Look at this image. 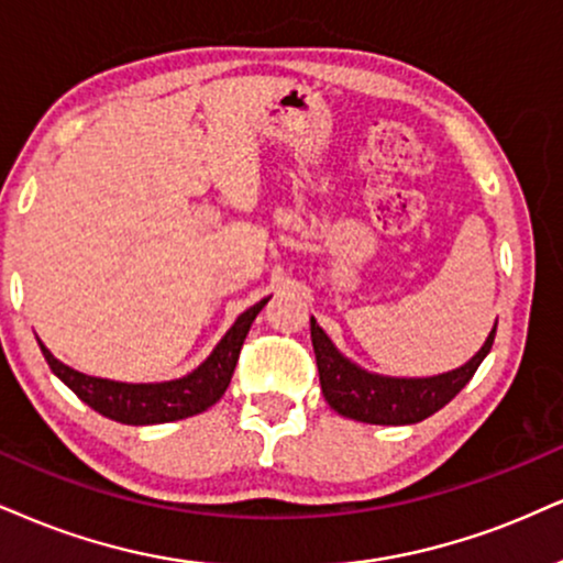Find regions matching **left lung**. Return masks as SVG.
<instances>
[{
    "label": "left lung",
    "mask_w": 563,
    "mask_h": 563,
    "mask_svg": "<svg viewBox=\"0 0 563 563\" xmlns=\"http://www.w3.org/2000/svg\"><path fill=\"white\" fill-rule=\"evenodd\" d=\"M496 325L498 321L481 350L454 371L426 378H397L371 373L352 363L336 350V344L318 325L316 318H310V339H313L323 397L331 409L350 420L371 422V426H412V422L426 420L441 407H446L470 384V378L475 376V371L494 346Z\"/></svg>",
    "instance_id": "obj_1"
}]
</instances>
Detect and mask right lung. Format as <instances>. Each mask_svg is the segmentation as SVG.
Instances as JSON below:
<instances>
[{"label": "right lung", "instance_id": "obj_1", "mask_svg": "<svg viewBox=\"0 0 563 563\" xmlns=\"http://www.w3.org/2000/svg\"><path fill=\"white\" fill-rule=\"evenodd\" d=\"M266 302L268 297L240 313L232 329L221 336V342L213 346L211 355L196 371L175 380H158V384H124V380L86 376V373L75 371V367L54 357L44 342H38V346L54 376L67 388H73L90 409H96L103 418L124 422V426H158V422L183 420L206 412L208 407L224 397L234 365H238L242 342H245L250 325Z\"/></svg>", "mask_w": 563, "mask_h": 563}]
</instances>
